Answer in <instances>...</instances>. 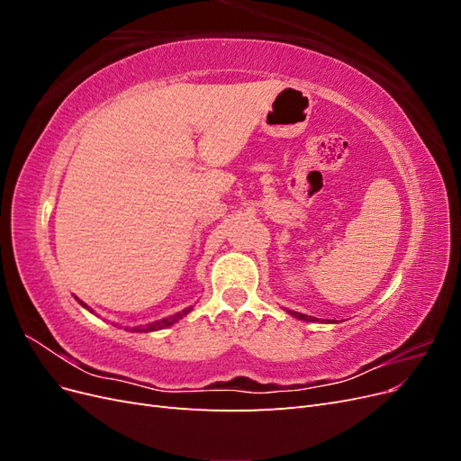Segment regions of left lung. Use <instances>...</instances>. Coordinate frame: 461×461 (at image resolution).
Masks as SVG:
<instances>
[{
  "label": "left lung",
  "mask_w": 461,
  "mask_h": 461,
  "mask_svg": "<svg viewBox=\"0 0 461 461\" xmlns=\"http://www.w3.org/2000/svg\"><path fill=\"white\" fill-rule=\"evenodd\" d=\"M288 313H290V315H294L296 319H302V321H319V319H315V317H312V315H303V313L292 312V310H288Z\"/></svg>",
  "instance_id": "left-lung-1"
}]
</instances>
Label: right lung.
<instances>
[{"label": "right lung", "instance_id": "add662e5", "mask_svg": "<svg viewBox=\"0 0 461 461\" xmlns=\"http://www.w3.org/2000/svg\"><path fill=\"white\" fill-rule=\"evenodd\" d=\"M77 300H78V298H77ZM78 303L82 305V308H86L88 312H92L85 302H80V300H78ZM190 312H192V305H190V308L183 310V312L175 313V315H169V317L159 319V321H153V323H149V325H144V327H132V332H151V330H159V329H165V327H171V325H175V323H176V321H180V319H183L185 315H188ZM92 313H94V312H92Z\"/></svg>", "mask_w": 461, "mask_h": 461}]
</instances>
